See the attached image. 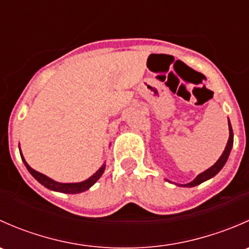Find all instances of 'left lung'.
Wrapping results in <instances>:
<instances>
[{"mask_svg":"<svg viewBox=\"0 0 249 249\" xmlns=\"http://www.w3.org/2000/svg\"><path fill=\"white\" fill-rule=\"evenodd\" d=\"M232 143H233L232 127H231V124H230V122H229V140H228L227 147H225L224 152H223V154L220 155L219 159L217 160V162H215L213 166H211L208 170H206V171H203L202 173H200V175H197L196 178H195L194 180H192L190 183H188V184H183V187H189V188L195 187V185L201 184V183L205 182V180L214 177V176L223 169V166L225 165V162H227L228 158H229V154H230V150H231V148H232Z\"/></svg>","mask_w":249,"mask_h":249,"instance_id":"8db88e82","label":"left lung"}]
</instances>
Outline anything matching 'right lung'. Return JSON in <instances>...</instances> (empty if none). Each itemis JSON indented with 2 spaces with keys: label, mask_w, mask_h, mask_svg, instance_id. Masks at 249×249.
<instances>
[{
  "label": "right lung",
  "mask_w": 249,
  "mask_h": 249,
  "mask_svg": "<svg viewBox=\"0 0 249 249\" xmlns=\"http://www.w3.org/2000/svg\"><path fill=\"white\" fill-rule=\"evenodd\" d=\"M19 150H20V147H19ZM20 155H21L22 161H24L25 166H26V169L29 170V172L31 173V175L34 176V177L36 178V179L38 180V182L41 183L42 185H44V187L48 188V189L54 190V192L66 193V194H78V193H82V192H85V190H88L90 187H91V185H94L95 183L97 182V179L101 177L102 173H104V171H105V169H106V165L104 164L101 167H100L99 170H97L96 172L94 173V175L91 176V177L88 178L87 180H83V182H79V183H59V182H55V180H53L52 178L47 177V176L43 175V173L37 172L36 170H34L32 167H30L29 164L25 161V159H24V157H22L21 152H20Z\"/></svg>",
  "instance_id": "right-lung-1"
}]
</instances>
